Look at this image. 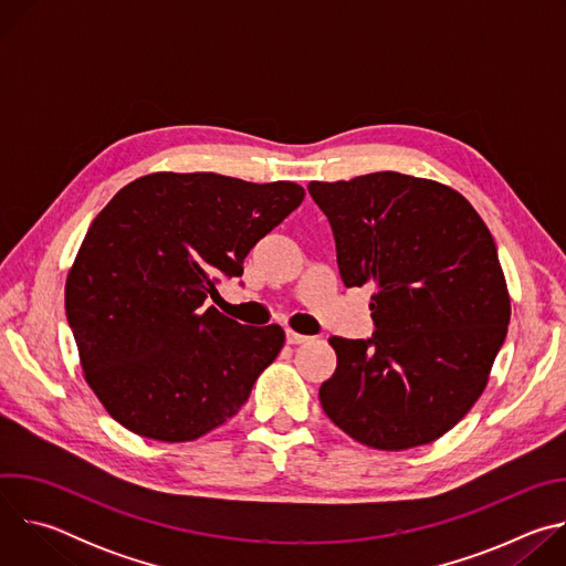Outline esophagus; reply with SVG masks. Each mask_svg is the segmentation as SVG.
<instances>
[{
	"label": "esophagus",
	"instance_id": "34e87169",
	"mask_svg": "<svg viewBox=\"0 0 566 566\" xmlns=\"http://www.w3.org/2000/svg\"><path fill=\"white\" fill-rule=\"evenodd\" d=\"M308 340V336H302V334H297V332H293V329H286V343L289 345H302V343H306Z\"/></svg>",
	"mask_w": 566,
	"mask_h": 566
}]
</instances>
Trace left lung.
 Returning <instances> with one entry per match:
<instances>
[{"mask_svg":"<svg viewBox=\"0 0 566 566\" xmlns=\"http://www.w3.org/2000/svg\"><path fill=\"white\" fill-rule=\"evenodd\" d=\"M345 286H371L374 338L332 336L325 415L374 450L450 432L476 402L506 338L511 293L495 239L470 201L432 179L371 172L311 181Z\"/></svg>","mask_w":566,"mask_h":566,"instance_id":"obj_1","label":"left lung"}]
</instances>
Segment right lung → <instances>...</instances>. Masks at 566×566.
Returning <instances> with one entry per match:
<instances>
[{"label": "right lung", "mask_w": 566, "mask_h": 566, "mask_svg": "<svg viewBox=\"0 0 566 566\" xmlns=\"http://www.w3.org/2000/svg\"><path fill=\"white\" fill-rule=\"evenodd\" d=\"M304 199L291 181L151 172L116 192L69 269L64 308L83 376L129 432L195 441L232 419L284 347L208 297Z\"/></svg>", "instance_id": "add662e5"}]
</instances>
